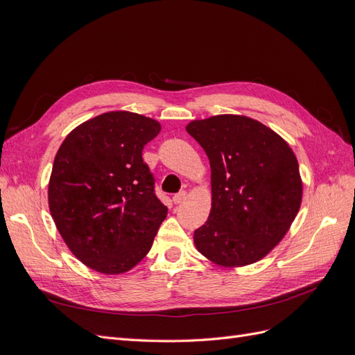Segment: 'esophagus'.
<instances>
[{"instance_id":"obj_1","label":"esophagus","mask_w":355,"mask_h":355,"mask_svg":"<svg viewBox=\"0 0 355 355\" xmlns=\"http://www.w3.org/2000/svg\"><path fill=\"white\" fill-rule=\"evenodd\" d=\"M185 198H187V192H185V191H180L179 194H175V196H173V202H175V204H180V202L185 201Z\"/></svg>"}]
</instances>
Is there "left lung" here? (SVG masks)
Listing matches in <instances>:
<instances>
[{
    "label": "left lung",
    "instance_id": "obj_1",
    "mask_svg": "<svg viewBox=\"0 0 355 355\" xmlns=\"http://www.w3.org/2000/svg\"><path fill=\"white\" fill-rule=\"evenodd\" d=\"M187 132L206 151L211 170V209L194 232L197 250L227 268L261 261L284 239L302 201L292 148L244 115L194 120Z\"/></svg>",
    "mask_w": 355,
    "mask_h": 355
}]
</instances>
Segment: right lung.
Listing matches in <instances>:
<instances>
[{"label":"right lung","instance_id":"obj_1","mask_svg":"<svg viewBox=\"0 0 355 355\" xmlns=\"http://www.w3.org/2000/svg\"><path fill=\"white\" fill-rule=\"evenodd\" d=\"M159 130L149 116L105 112L75 127L55 157L51 218L73 256L101 274L130 271L167 216L142 158Z\"/></svg>","mask_w":355,"mask_h":355}]
</instances>
